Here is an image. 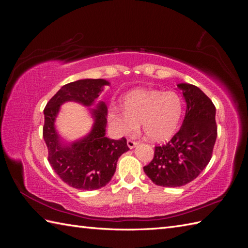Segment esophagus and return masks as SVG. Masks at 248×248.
<instances>
[{"label":"esophagus","mask_w":248,"mask_h":248,"mask_svg":"<svg viewBox=\"0 0 248 248\" xmlns=\"http://www.w3.org/2000/svg\"><path fill=\"white\" fill-rule=\"evenodd\" d=\"M127 145H128V147L130 149H133V148H136L139 145V142L138 141H134L132 140H127Z\"/></svg>","instance_id":"1"}]
</instances>
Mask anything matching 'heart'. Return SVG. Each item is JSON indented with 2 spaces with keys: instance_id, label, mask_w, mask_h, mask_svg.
I'll return each instance as SVG.
<instances>
[{
  "instance_id": "1",
  "label": "heart",
  "mask_w": 248,
  "mask_h": 248,
  "mask_svg": "<svg viewBox=\"0 0 248 248\" xmlns=\"http://www.w3.org/2000/svg\"><path fill=\"white\" fill-rule=\"evenodd\" d=\"M123 110L108 109V121L120 136H130L141 125L147 139L153 141L168 140L178 128L183 112V102L177 93L157 90L134 89L121 99Z\"/></svg>"
}]
</instances>
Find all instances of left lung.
I'll return each mask as SVG.
<instances>
[{
  "instance_id": "obj_1",
  "label": "left lung",
  "mask_w": 248,
  "mask_h": 248,
  "mask_svg": "<svg viewBox=\"0 0 248 248\" xmlns=\"http://www.w3.org/2000/svg\"><path fill=\"white\" fill-rule=\"evenodd\" d=\"M186 102L181 128L168 144L156 146L154 157L144 167L152 182L163 187H179L191 182L212 157L217 137L215 107L196 86L178 84Z\"/></svg>"
}]
</instances>
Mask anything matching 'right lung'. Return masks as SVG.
Here are the masks:
<instances>
[{"instance_id": "add662e5", "label": "right lung", "mask_w": 248, "mask_h": 248, "mask_svg": "<svg viewBox=\"0 0 248 248\" xmlns=\"http://www.w3.org/2000/svg\"><path fill=\"white\" fill-rule=\"evenodd\" d=\"M106 79L86 78L63 86L44 108L43 139L48 149L51 168L65 183L79 190H95L106 186L114 176L119 157L129 150L125 138L110 140L106 137L108 108L100 101L91 108L94 123L86 137L72 142L62 140L55 122L61 106L74 101L90 108L95 103Z\"/></svg>"}]
</instances>
